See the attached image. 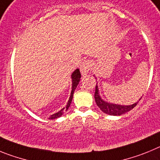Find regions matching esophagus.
Segmentation results:
<instances>
[{"label": "esophagus", "mask_w": 160, "mask_h": 160, "mask_svg": "<svg viewBox=\"0 0 160 160\" xmlns=\"http://www.w3.org/2000/svg\"><path fill=\"white\" fill-rule=\"evenodd\" d=\"M91 63L89 61H85L80 66V71L83 76L87 75V73L91 70Z\"/></svg>", "instance_id": "obj_1"}]
</instances>
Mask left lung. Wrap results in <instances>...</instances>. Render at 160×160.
<instances>
[{
	"instance_id": "8db88e82",
	"label": "left lung",
	"mask_w": 160,
	"mask_h": 160,
	"mask_svg": "<svg viewBox=\"0 0 160 160\" xmlns=\"http://www.w3.org/2000/svg\"><path fill=\"white\" fill-rule=\"evenodd\" d=\"M94 99H95L96 104L100 108L102 112L105 114H110V115H114V116H118L121 114H123L125 113L128 112L131 110H132L135 106L137 105V102L134 103L132 105L128 106H123V105H118V104H114V103L108 102L102 99L99 94V90H98V87L97 84H96L95 87V94H94ZM140 100V99H139Z\"/></svg>"
}]
</instances>
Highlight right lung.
<instances>
[{
	"label": "right lung",
	"mask_w": 160,
	"mask_h": 160,
	"mask_svg": "<svg viewBox=\"0 0 160 160\" xmlns=\"http://www.w3.org/2000/svg\"><path fill=\"white\" fill-rule=\"evenodd\" d=\"M80 78H81V73H80V71H79V69H76L71 74V79H72V90L71 93H70V98L68 100L67 103H66V106L65 107H63L61 111H59L58 112L55 113V114L50 115L49 118V119H55V118H58L59 117H61L65 111H67L68 108L70 107V104H71L72 99H73V92L75 89L77 88V86L78 85L79 82H80Z\"/></svg>",
	"instance_id": "right-lung-1"
}]
</instances>
